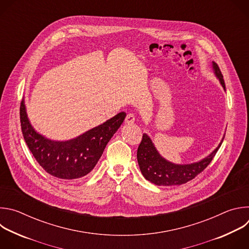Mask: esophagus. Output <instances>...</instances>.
Returning a JSON list of instances; mask_svg holds the SVG:
<instances>
[{"mask_svg": "<svg viewBox=\"0 0 249 249\" xmlns=\"http://www.w3.org/2000/svg\"><path fill=\"white\" fill-rule=\"evenodd\" d=\"M134 122H135V116H134V114H132V113L127 114V116H126V118H125V123L128 124V125H132V124H134Z\"/></svg>", "mask_w": 249, "mask_h": 249, "instance_id": "obj_1", "label": "esophagus"}]
</instances>
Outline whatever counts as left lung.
Masks as SVG:
<instances>
[{
	"label": "left lung",
	"mask_w": 249,
	"mask_h": 249,
	"mask_svg": "<svg viewBox=\"0 0 249 249\" xmlns=\"http://www.w3.org/2000/svg\"><path fill=\"white\" fill-rule=\"evenodd\" d=\"M213 70L219 79L222 87L226 90L225 81L219 66L213 62ZM225 136L219 146L208 157L200 161L188 164H175L162 158L157 151L151 138L147 134H143L141 144L137 151V160L142 174L152 183L159 186H172L184 184L202 172L212 161L218 150L220 149Z\"/></svg>",
	"instance_id": "obj_1"
}]
</instances>
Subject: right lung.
I'll return each instance as SVG.
<instances>
[{"label": "right lung", "mask_w": 249, "mask_h": 249, "mask_svg": "<svg viewBox=\"0 0 249 249\" xmlns=\"http://www.w3.org/2000/svg\"><path fill=\"white\" fill-rule=\"evenodd\" d=\"M19 115L22 135L33 157L46 172L60 179H77L89 173L126 117L125 112H120L75 139L53 141L31 126L24 99L20 102Z\"/></svg>", "instance_id": "add662e5"}]
</instances>
